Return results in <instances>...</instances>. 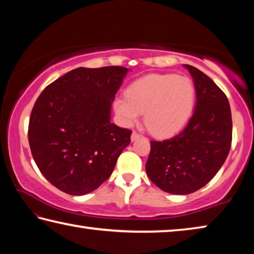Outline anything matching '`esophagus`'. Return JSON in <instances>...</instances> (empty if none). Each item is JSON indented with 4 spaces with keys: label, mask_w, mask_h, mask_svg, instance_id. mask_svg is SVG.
I'll use <instances>...</instances> for the list:
<instances>
[{
    "label": "esophagus",
    "mask_w": 254,
    "mask_h": 254,
    "mask_svg": "<svg viewBox=\"0 0 254 254\" xmlns=\"http://www.w3.org/2000/svg\"><path fill=\"white\" fill-rule=\"evenodd\" d=\"M139 138H140V135H139V134H137L136 131H132V132H131V136H130L131 141H135V140L139 139Z\"/></svg>",
    "instance_id": "1"
}]
</instances>
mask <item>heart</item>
Returning <instances> with one entry per match:
<instances>
[{"mask_svg":"<svg viewBox=\"0 0 254 254\" xmlns=\"http://www.w3.org/2000/svg\"><path fill=\"white\" fill-rule=\"evenodd\" d=\"M195 104L190 79L175 74H148L128 87L126 98L115 100L122 123L132 126L144 113L147 129L156 136H171L188 123Z\"/></svg>","mask_w":254,"mask_h":254,"instance_id":"obj_1","label":"heart"}]
</instances>
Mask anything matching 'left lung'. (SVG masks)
I'll return each mask as SVG.
<instances>
[{"instance_id": "obj_1", "label": "left lung", "mask_w": 254, "mask_h": 254, "mask_svg": "<svg viewBox=\"0 0 254 254\" xmlns=\"http://www.w3.org/2000/svg\"><path fill=\"white\" fill-rule=\"evenodd\" d=\"M193 78L196 104L180 134L150 141L146 173L164 192L186 195L202 189L216 175L232 141L229 100L213 80L197 68L183 64Z\"/></svg>"}]
</instances>
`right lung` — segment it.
Instances as JSON below:
<instances>
[{
    "label": "right lung",
    "instance_id": "obj_1",
    "mask_svg": "<svg viewBox=\"0 0 254 254\" xmlns=\"http://www.w3.org/2000/svg\"><path fill=\"white\" fill-rule=\"evenodd\" d=\"M129 69L77 68L44 89L29 123V144L42 175L62 192L84 195L113 173L131 131L111 124V105Z\"/></svg>",
    "mask_w": 254,
    "mask_h": 254
}]
</instances>
